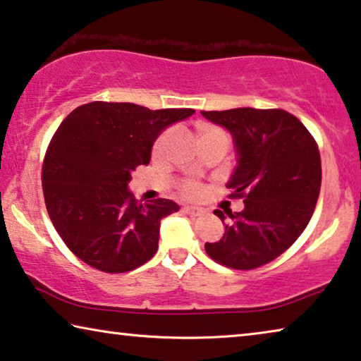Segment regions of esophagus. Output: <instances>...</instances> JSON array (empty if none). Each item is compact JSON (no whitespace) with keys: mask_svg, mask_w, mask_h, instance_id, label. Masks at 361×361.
I'll return each instance as SVG.
<instances>
[{"mask_svg":"<svg viewBox=\"0 0 361 361\" xmlns=\"http://www.w3.org/2000/svg\"><path fill=\"white\" fill-rule=\"evenodd\" d=\"M183 211H185L186 214H190V215H202V214H206V209H202V207H199V206H185V207H183Z\"/></svg>","mask_w":361,"mask_h":361,"instance_id":"1","label":"esophagus"}]
</instances>
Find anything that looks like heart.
<instances>
[{"mask_svg":"<svg viewBox=\"0 0 361 361\" xmlns=\"http://www.w3.org/2000/svg\"><path fill=\"white\" fill-rule=\"evenodd\" d=\"M196 136H197V139L209 137V136H220V137L227 139V136H225V133L222 131V129L214 126V125H209V123H199L196 128ZM185 191L188 192V195H195V192L197 191V186L195 185V183H186Z\"/></svg>","mask_w":361,"mask_h":361,"instance_id":"obj_1","label":"heart"}]
</instances>
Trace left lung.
<instances>
[{
  "mask_svg": "<svg viewBox=\"0 0 361 361\" xmlns=\"http://www.w3.org/2000/svg\"><path fill=\"white\" fill-rule=\"evenodd\" d=\"M233 137L236 165L227 181L243 211H214L225 233L206 252L220 264L248 271L288 250L308 225L321 190V157L314 139L285 110L243 106L201 111Z\"/></svg>",
  "mask_w": 361,
  "mask_h": 361,
  "instance_id": "8db88e82",
  "label": "left lung"
}]
</instances>
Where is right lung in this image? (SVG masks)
I'll return each mask as SVG.
<instances>
[{
	"label": "right lung",
	"mask_w": 361,
	"mask_h": 361,
	"mask_svg": "<svg viewBox=\"0 0 361 361\" xmlns=\"http://www.w3.org/2000/svg\"><path fill=\"white\" fill-rule=\"evenodd\" d=\"M192 113L90 102L64 118L48 146L42 185L56 232L80 261L120 274L155 255L160 220L180 206L170 199L139 204L128 185L136 166L149 165L160 134Z\"/></svg>",
	"instance_id": "right-lung-1"
}]
</instances>
